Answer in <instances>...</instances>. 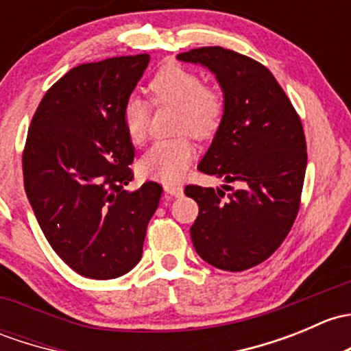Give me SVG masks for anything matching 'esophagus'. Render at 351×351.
<instances>
[{
    "instance_id": "1",
    "label": "esophagus",
    "mask_w": 351,
    "mask_h": 351,
    "mask_svg": "<svg viewBox=\"0 0 351 351\" xmlns=\"http://www.w3.org/2000/svg\"><path fill=\"white\" fill-rule=\"evenodd\" d=\"M165 191L168 195H173V197H182L183 195V186L176 185V183H166Z\"/></svg>"
}]
</instances>
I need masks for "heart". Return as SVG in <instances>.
I'll return each mask as SVG.
<instances>
[{
  "label": "heart",
  "mask_w": 351,
  "mask_h": 351,
  "mask_svg": "<svg viewBox=\"0 0 351 351\" xmlns=\"http://www.w3.org/2000/svg\"><path fill=\"white\" fill-rule=\"evenodd\" d=\"M149 92L156 106H175L176 132H190L197 139L212 138L225 117V95L220 88L206 86L195 70L168 64L158 70L149 82ZM149 108L143 99H128L123 108V126L132 145L147 138ZM195 147L186 134L154 143L139 161L143 175L173 183L182 178L191 163Z\"/></svg>",
  "instance_id": "1"
}]
</instances>
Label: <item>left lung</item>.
Segmentation results:
<instances>
[{
  "mask_svg": "<svg viewBox=\"0 0 351 351\" xmlns=\"http://www.w3.org/2000/svg\"><path fill=\"white\" fill-rule=\"evenodd\" d=\"M215 73L225 117L198 169L237 183L223 190L186 185L198 204L190 234L198 256L222 271L264 263L289 234L301 205L306 138L296 109L267 67L222 47L178 55Z\"/></svg>",
  "mask_w": 351,
  "mask_h": 351,
  "instance_id": "1",
  "label": "left lung"
}]
</instances>
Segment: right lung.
I'll return each mask as SVG.
<instances>
[{
    "label": "right lung",
    "mask_w": 351,
    "mask_h": 351,
    "mask_svg": "<svg viewBox=\"0 0 351 351\" xmlns=\"http://www.w3.org/2000/svg\"><path fill=\"white\" fill-rule=\"evenodd\" d=\"M149 55L69 70L43 95L23 149L25 191L51 249L77 274L114 279L141 261L163 186L134 178L123 108Z\"/></svg>",
    "instance_id": "add662e5"
}]
</instances>
